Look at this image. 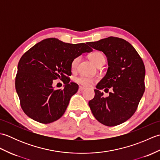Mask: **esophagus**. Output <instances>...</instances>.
<instances>
[{
  "label": "esophagus",
  "mask_w": 160,
  "mask_h": 160,
  "mask_svg": "<svg viewBox=\"0 0 160 160\" xmlns=\"http://www.w3.org/2000/svg\"><path fill=\"white\" fill-rule=\"evenodd\" d=\"M84 89H85V88L83 87H79V91H84Z\"/></svg>",
  "instance_id": "esophagus-1"
}]
</instances>
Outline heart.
<instances>
[{"label":"heart","mask_w":160,"mask_h":160,"mask_svg":"<svg viewBox=\"0 0 160 160\" xmlns=\"http://www.w3.org/2000/svg\"><path fill=\"white\" fill-rule=\"evenodd\" d=\"M89 58L91 60V62L96 64V66L105 62V57L104 56V54L100 52H94L92 53H91L89 56ZM79 61L80 57L75 58L72 60V62H71V67H72V69H75V68L77 67ZM75 80H76V82L77 83L81 84V85L84 87H90L95 82H96L97 80L94 78L81 76L80 77L76 78Z\"/></svg>","instance_id":"1"}]
</instances>
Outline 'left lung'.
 <instances>
[{
	"label": "left lung",
	"mask_w": 160,
	"mask_h": 160,
	"mask_svg": "<svg viewBox=\"0 0 160 160\" xmlns=\"http://www.w3.org/2000/svg\"><path fill=\"white\" fill-rule=\"evenodd\" d=\"M92 48L102 52L108 60L107 74L97 84L93 99L89 105L100 123L114 127L128 120L137 110L143 96L145 67L137 51L125 40L110 36L89 42ZM113 89L104 98L101 89Z\"/></svg>",
	"instance_id": "8db88e82"
}]
</instances>
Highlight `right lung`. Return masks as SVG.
<instances>
[{
  "label": "right lung",
  "mask_w": 160,
  "mask_h": 160,
  "mask_svg": "<svg viewBox=\"0 0 160 160\" xmlns=\"http://www.w3.org/2000/svg\"><path fill=\"white\" fill-rule=\"evenodd\" d=\"M92 49L85 43L70 44L55 38L36 44L23 54L18 64L15 86L20 106L27 115L42 124L56 121L65 112L78 85L69 82L71 62ZM59 78L66 84L54 90L52 80Z\"/></svg>",
  "instance_id": "right-lung-1"
}]
</instances>
